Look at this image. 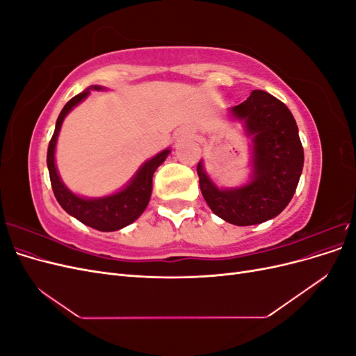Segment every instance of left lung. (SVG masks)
<instances>
[{
  "label": "left lung",
  "mask_w": 356,
  "mask_h": 356,
  "mask_svg": "<svg viewBox=\"0 0 356 356\" xmlns=\"http://www.w3.org/2000/svg\"><path fill=\"white\" fill-rule=\"evenodd\" d=\"M230 113L254 135V177L248 186L220 190L204 174L197 175L202 195L220 218L234 225H252L275 218L293 199L303 170L305 153L298 127L288 106L270 93L252 90Z\"/></svg>",
  "instance_id": "8db88e82"
}]
</instances>
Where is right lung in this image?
I'll return each instance as SVG.
<instances>
[{
  "label": "right lung",
  "mask_w": 356,
  "mask_h": 356,
  "mask_svg": "<svg viewBox=\"0 0 356 356\" xmlns=\"http://www.w3.org/2000/svg\"><path fill=\"white\" fill-rule=\"evenodd\" d=\"M90 89L101 90L102 88H99V86H93ZM88 95L89 89L75 95L72 99H70L65 104V106H63L58 117L55 132H53L47 148L49 175L56 200L70 215H72V217H75L83 224L89 225L92 229H96L99 232H114L134 222L139 215L145 211L149 197H152L153 175L156 169L163 163L165 159L168 157L169 149H165V152L159 153L152 160H148L147 163H144L143 168L138 170L135 178L129 182V186L122 191L115 193L113 196H106L101 199H83L75 196L74 193H71L62 184V181L58 175L55 165V147L63 118H65V115L74 108V106L80 101H83Z\"/></svg>",
  "instance_id": "add662e5"
}]
</instances>
